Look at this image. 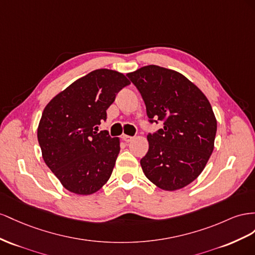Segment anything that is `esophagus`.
<instances>
[{"label":"esophagus","instance_id":"34e87169","mask_svg":"<svg viewBox=\"0 0 255 255\" xmlns=\"http://www.w3.org/2000/svg\"><path fill=\"white\" fill-rule=\"evenodd\" d=\"M123 140L125 141V142H127V143H129V142H131V141L133 140V136H130V135L124 134V135H123Z\"/></svg>","mask_w":255,"mask_h":255}]
</instances>
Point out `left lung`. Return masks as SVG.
Segmentation results:
<instances>
[{
	"mask_svg": "<svg viewBox=\"0 0 255 255\" xmlns=\"http://www.w3.org/2000/svg\"><path fill=\"white\" fill-rule=\"evenodd\" d=\"M140 92L150 124L142 170L152 184L174 191L198 177L214 150L217 121L208 99L177 71L148 65L127 74Z\"/></svg>",
	"mask_w": 255,
	"mask_h": 255,
	"instance_id": "8db88e82",
	"label": "left lung"
}]
</instances>
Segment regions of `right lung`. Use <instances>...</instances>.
Masks as SVG:
<instances>
[{"label":"right lung","instance_id":"right-lung-1","mask_svg":"<svg viewBox=\"0 0 255 255\" xmlns=\"http://www.w3.org/2000/svg\"><path fill=\"white\" fill-rule=\"evenodd\" d=\"M121 72L97 69L78 79L50 101L37 129L42 158L68 191L92 194L110 178L120 140L96 132L118 93L129 85Z\"/></svg>","mask_w":255,"mask_h":255}]
</instances>
